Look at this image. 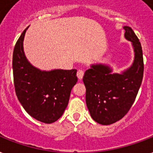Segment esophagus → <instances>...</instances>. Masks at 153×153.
<instances>
[{"instance_id":"1","label":"esophagus","mask_w":153,"mask_h":153,"mask_svg":"<svg viewBox=\"0 0 153 153\" xmlns=\"http://www.w3.org/2000/svg\"><path fill=\"white\" fill-rule=\"evenodd\" d=\"M84 73H85L84 70L79 69V70L77 71V77L79 78V80H81V79H82L83 76H84Z\"/></svg>"}]
</instances>
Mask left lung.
I'll return each mask as SVG.
<instances>
[{
  "mask_svg": "<svg viewBox=\"0 0 153 153\" xmlns=\"http://www.w3.org/2000/svg\"><path fill=\"white\" fill-rule=\"evenodd\" d=\"M125 36L132 42L134 60L122 73H112L104 64L92 65L85 71L86 105L96 122L108 125L122 119L129 111L141 85L144 74L143 52L139 39L132 28L124 26Z\"/></svg>",
  "mask_w": 153,
  "mask_h": 153,
  "instance_id": "1",
  "label": "left lung"
}]
</instances>
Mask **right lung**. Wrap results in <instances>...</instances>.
I'll return each instance as SVG.
<instances>
[{
    "label": "right lung",
    "mask_w": 153,
    "mask_h": 153,
    "mask_svg": "<svg viewBox=\"0 0 153 153\" xmlns=\"http://www.w3.org/2000/svg\"><path fill=\"white\" fill-rule=\"evenodd\" d=\"M14 47V87L18 100L34 119L45 124L57 120L68 105L71 90L77 82L76 69L41 71L28 62L23 48L27 28Z\"/></svg>",
    "instance_id": "right-lung-1"
}]
</instances>
